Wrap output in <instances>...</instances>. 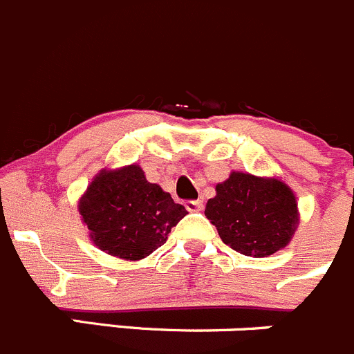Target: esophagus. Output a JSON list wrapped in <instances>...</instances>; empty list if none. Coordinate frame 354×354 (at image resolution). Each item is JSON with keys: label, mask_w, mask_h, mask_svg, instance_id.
Listing matches in <instances>:
<instances>
[{"label": "esophagus", "mask_w": 354, "mask_h": 354, "mask_svg": "<svg viewBox=\"0 0 354 354\" xmlns=\"http://www.w3.org/2000/svg\"><path fill=\"white\" fill-rule=\"evenodd\" d=\"M185 209H187V212H191V213L201 212L203 201H201V199H196V201H187V203H185Z\"/></svg>", "instance_id": "34e87169"}]
</instances>
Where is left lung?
<instances>
[{
	"mask_svg": "<svg viewBox=\"0 0 354 354\" xmlns=\"http://www.w3.org/2000/svg\"><path fill=\"white\" fill-rule=\"evenodd\" d=\"M215 191L205 215L227 246L246 257L263 258L291 243L299 209L295 191L282 178L230 172Z\"/></svg>",
	"mask_w": 354,
	"mask_h": 354,
	"instance_id": "1",
	"label": "left lung"
}]
</instances>
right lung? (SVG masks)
<instances>
[{
    "label": "right lung",
    "instance_id": "1",
    "mask_svg": "<svg viewBox=\"0 0 354 354\" xmlns=\"http://www.w3.org/2000/svg\"><path fill=\"white\" fill-rule=\"evenodd\" d=\"M77 206L94 246L127 261H139L158 250L187 215L169 192L148 182L136 163L100 170Z\"/></svg>",
    "mask_w": 354,
    "mask_h": 354
}]
</instances>
